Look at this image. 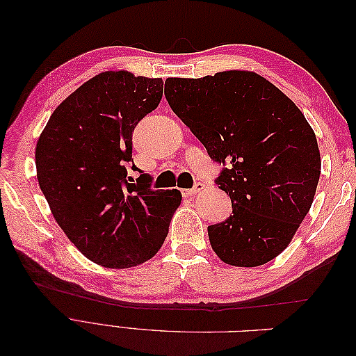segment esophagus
<instances>
[{
	"instance_id": "esophagus-1",
	"label": "esophagus",
	"mask_w": 356,
	"mask_h": 356,
	"mask_svg": "<svg viewBox=\"0 0 356 356\" xmlns=\"http://www.w3.org/2000/svg\"><path fill=\"white\" fill-rule=\"evenodd\" d=\"M203 188H204V184H203V182H196L195 187H193V188L182 190V196L190 197V196H193V195H197V193H199V191H202Z\"/></svg>"
}]
</instances>
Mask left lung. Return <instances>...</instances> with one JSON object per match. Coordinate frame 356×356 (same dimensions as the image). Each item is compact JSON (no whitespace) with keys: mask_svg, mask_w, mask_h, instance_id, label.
Here are the masks:
<instances>
[{"mask_svg":"<svg viewBox=\"0 0 356 356\" xmlns=\"http://www.w3.org/2000/svg\"><path fill=\"white\" fill-rule=\"evenodd\" d=\"M165 84L172 111L212 160L227 165L215 182L233 212L208 227L212 250L236 267L273 260L305 220L319 181V148L303 113L251 71Z\"/></svg>","mask_w":356,"mask_h":356,"instance_id":"1","label":"left lung"}]
</instances>
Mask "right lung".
<instances>
[{
	"mask_svg": "<svg viewBox=\"0 0 356 356\" xmlns=\"http://www.w3.org/2000/svg\"><path fill=\"white\" fill-rule=\"evenodd\" d=\"M163 80L106 71L81 84L53 111L35 148L40 188L60 229L90 261L127 268L163 245L178 190H153L127 168L132 132L157 108Z\"/></svg>",
	"mask_w": 356,
	"mask_h": 356,
	"instance_id": "obj_1",
	"label": "right lung"
}]
</instances>
